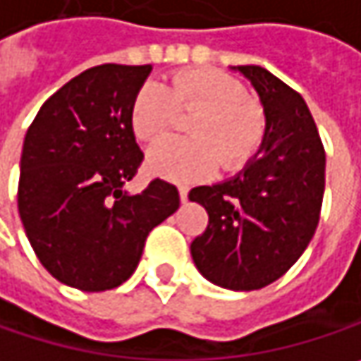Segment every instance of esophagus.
<instances>
[{"mask_svg":"<svg viewBox=\"0 0 361 361\" xmlns=\"http://www.w3.org/2000/svg\"><path fill=\"white\" fill-rule=\"evenodd\" d=\"M178 190H180V200L181 202H185V200H188V188H185V185H180Z\"/></svg>","mask_w":361,"mask_h":361,"instance_id":"34e87169","label":"esophagus"}]
</instances>
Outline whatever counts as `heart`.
I'll list each match as a JSON object with an SVG mask.
<instances>
[{
	"mask_svg": "<svg viewBox=\"0 0 361 361\" xmlns=\"http://www.w3.org/2000/svg\"><path fill=\"white\" fill-rule=\"evenodd\" d=\"M176 107L198 109L188 121L192 138H165L147 152L150 176L171 181H198L216 169L240 171L264 140L262 109L247 97L238 78L190 68L171 76L167 86L148 80L132 99L130 128L142 142L157 140L173 121Z\"/></svg>",
	"mask_w": 361,
	"mask_h": 361,
	"instance_id": "1",
	"label": "heart"
}]
</instances>
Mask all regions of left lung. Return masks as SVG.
Here are the masks:
<instances>
[{
    "label": "left lung",
    "mask_w": 361,
    "mask_h": 361,
    "mask_svg": "<svg viewBox=\"0 0 361 361\" xmlns=\"http://www.w3.org/2000/svg\"><path fill=\"white\" fill-rule=\"evenodd\" d=\"M256 90L264 140L240 173L192 188L209 213L192 246L198 273L231 291L283 277L310 244L324 194V148L306 101L260 66H231Z\"/></svg>",
    "instance_id": "8db88e82"
}]
</instances>
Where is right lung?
Returning a JSON list of instances; mask_svg holds the SVG:
<instances>
[{"mask_svg":"<svg viewBox=\"0 0 361 361\" xmlns=\"http://www.w3.org/2000/svg\"><path fill=\"white\" fill-rule=\"evenodd\" d=\"M150 70H86L45 101L24 136L18 213L41 264L68 287H119L152 227L180 209L171 183L150 181L140 194L123 188L142 161L130 105Z\"/></svg>","mask_w":361,"mask_h":361,"instance_id":"obj_1","label":"right lung"}]
</instances>
